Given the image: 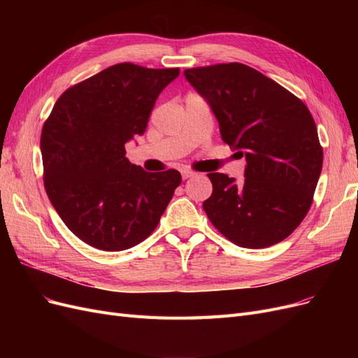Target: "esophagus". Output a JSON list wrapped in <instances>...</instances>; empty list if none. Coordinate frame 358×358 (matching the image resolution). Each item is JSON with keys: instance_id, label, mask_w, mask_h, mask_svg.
Returning a JSON list of instances; mask_svg holds the SVG:
<instances>
[{"instance_id": "34e87169", "label": "esophagus", "mask_w": 358, "mask_h": 358, "mask_svg": "<svg viewBox=\"0 0 358 358\" xmlns=\"http://www.w3.org/2000/svg\"><path fill=\"white\" fill-rule=\"evenodd\" d=\"M196 173L191 171V170H182V178L183 179H188V178H192Z\"/></svg>"}]
</instances>
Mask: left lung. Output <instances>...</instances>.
I'll list each match as a JSON object with an SVG mask.
<instances>
[{
  "instance_id": "left-lung-1",
  "label": "left lung",
  "mask_w": 358,
  "mask_h": 358,
  "mask_svg": "<svg viewBox=\"0 0 358 358\" xmlns=\"http://www.w3.org/2000/svg\"><path fill=\"white\" fill-rule=\"evenodd\" d=\"M224 142L245 157V179L209 173L210 222L242 248L282 242L305 218L322 169L317 125L296 95L239 62L188 69Z\"/></svg>"
}]
</instances>
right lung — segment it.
Returning <instances> with one entry per match:
<instances>
[{
  "label": "right lung",
  "instance_id": "right-lung-1",
  "mask_svg": "<svg viewBox=\"0 0 358 358\" xmlns=\"http://www.w3.org/2000/svg\"><path fill=\"white\" fill-rule=\"evenodd\" d=\"M179 69L116 64L64 92L43 125L45 188L69 230L101 251H124L155 230L180 173H148L125 157Z\"/></svg>",
  "mask_w": 358,
  "mask_h": 358
}]
</instances>
